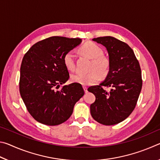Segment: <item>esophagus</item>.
<instances>
[{
	"label": "esophagus",
	"instance_id": "esophagus-1",
	"mask_svg": "<svg viewBox=\"0 0 160 160\" xmlns=\"http://www.w3.org/2000/svg\"><path fill=\"white\" fill-rule=\"evenodd\" d=\"M83 89H84V90H85V93H87V92H88V88H87V87L86 86H83Z\"/></svg>",
	"mask_w": 160,
	"mask_h": 160
}]
</instances>
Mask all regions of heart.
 Returning <instances> with one entry per match:
<instances>
[{
	"label": "heart",
	"mask_w": 160,
	"mask_h": 160,
	"mask_svg": "<svg viewBox=\"0 0 160 160\" xmlns=\"http://www.w3.org/2000/svg\"><path fill=\"white\" fill-rule=\"evenodd\" d=\"M80 51L84 55L91 59L90 72L88 73L76 72L71 75V80L83 85H94L101 80L102 78L107 76L110 69V61L107 57L102 56L103 51L98 45L93 42H86L80 47ZM63 63L70 71H74L76 68L75 53L73 51H69L63 56Z\"/></svg>",
	"instance_id": "obj_1"
}]
</instances>
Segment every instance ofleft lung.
<instances>
[{
  "instance_id": "left-lung-1",
  "label": "left lung",
  "mask_w": 160,
  "mask_h": 160,
  "mask_svg": "<svg viewBox=\"0 0 160 160\" xmlns=\"http://www.w3.org/2000/svg\"><path fill=\"white\" fill-rule=\"evenodd\" d=\"M92 40L107 48L110 69L104 82L88 88L96 97L90 113L99 123L115 125L128 118L136 106L142 85L141 69L133 51L125 42L112 37ZM104 86L111 90L107 91Z\"/></svg>"
}]
</instances>
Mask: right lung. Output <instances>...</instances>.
Masks as SVG:
<instances>
[{
  "instance_id": "1",
  "label": "right lung",
  "mask_w": 160,
  "mask_h": 160,
  "mask_svg": "<svg viewBox=\"0 0 160 160\" xmlns=\"http://www.w3.org/2000/svg\"><path fill=\"white\" fill-rule=\"evenodd\" d=\"M81 42L79 38L51 37L37 42L24 56L20 92L27 109L38 122L47 126L63 123L85 94L79 83L61 87L70 77L63 56Z\"/></svg>"
}]
</instances>
